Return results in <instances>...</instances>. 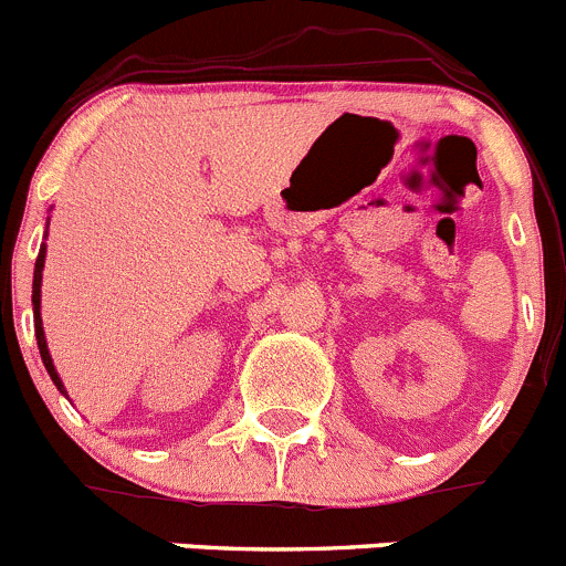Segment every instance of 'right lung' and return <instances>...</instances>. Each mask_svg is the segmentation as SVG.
Wrapping results in <instances>:
<instances>
[{
  "instance_id": "add662e5",
  "label": "right lung",
  "mask_w": 566,
  "mask_h": 566,
  "mask_svg": "<svg viewBox=\"0 0 566 566\" xmlns=\"http://www.w3.org/2000/svg\"><path fill=\"white\" fill-rule=\"evenodd\" d=\"M43 264H46V244H43L41 253H38V261H35V277H32V313H35V338H38V349H41V360H43V366H46L49 377H52V382L57 385L60 394H65L63 379H60L57 368H54L52 355H49L46 333H43V318H41V283H43ZM65 396H69V394H65Z\"/></svg>"
}]
</instances>
